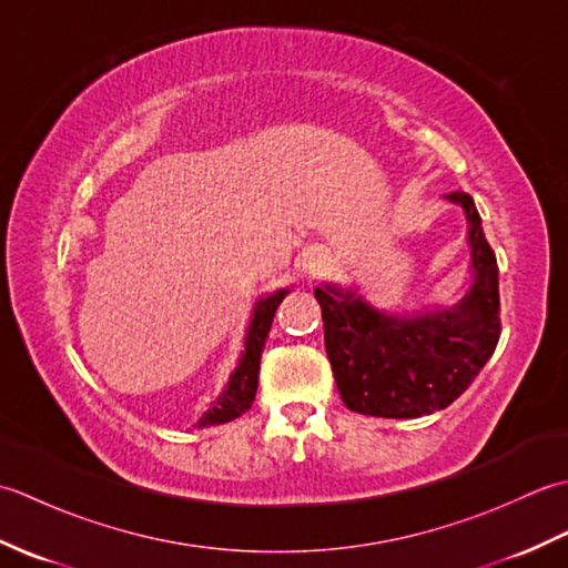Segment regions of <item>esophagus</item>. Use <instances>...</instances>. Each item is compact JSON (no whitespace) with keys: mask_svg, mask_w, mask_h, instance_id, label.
<instances>
[{"mask_svg":"<svg viewBox=\"0 0 568 568\" xmlns=\"http://www.w3.org/2000/svg\"><path fill=\"white\" fill-rule=\"evenodd\" d=\"M322 265H324V256H320V253H317V256H312V258L305 263V268H307L310 275H317V273L322 271Z\"/></svg>","mask_w":568,"mask_h":568,"instance_id":"34e87169","label":"esophagus"}]
</instances>
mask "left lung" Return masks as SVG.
<instances>
[{"label": "left lung", "mask_w": 568, "mask_h": 568, "mask_svg": "<svg viewBox=\"0 0 568 568\" xmlns=\"http://www.w3.org/2000/svg\"><path fill=\"white\" fill-rule=\"evenodd\" d=\"M468 220L474 285L452 310L415 320L390 317L364 297L317 287L324 348L336 388L352 413L422 417L449 407L486 366L500 339L498 261L468 192H449Z\"/></svg>", "instance_id": "left-lung-1"}]
</instances>
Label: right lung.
Wrapping results in <instances>:
<instances>
[{
    "label": "right lung",
    "instance_id": "obj_1",
    "mask_svg": "<svg viewBox=\"0 0 568 568\" xmlns=\"http://www.w3.org/2000/svg\"><path fill=\"white\" fill-rule=\"evenodd\" d=\"M285 295L287 291H277L256 303L239 366L232 373V378H229L226 390L216 397V403L197 419V427L224 425V422H232L244 415L246 409H251V403L253 397H256V388H258V368H261V352H263L265 336L271 332L273 315L277 305L283 303Z\"/></svg>",
    "mask_w": 568,
    "mask_h": 568
}]
</instances>
